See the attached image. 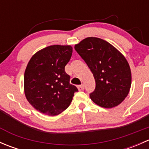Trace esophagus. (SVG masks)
<instances>
[{"instance_id":"34e87169","label":"esophagus","mask_w":149,"mask_h":149,"mask_svg":"<svg viewBox=\"0 0 149 149\" xmlns=\"http://www.w3.org/2000/svg\"><path fill=\"white\" fill-rule=\"evenodd\" d=\"M78 88H79V91H82V90L84 89V84H81V85L78 86Z\"/></svg>"}]
</instances>
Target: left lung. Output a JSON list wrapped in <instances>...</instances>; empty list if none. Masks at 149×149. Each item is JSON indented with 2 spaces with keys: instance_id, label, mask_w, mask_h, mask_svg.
<instances>
[{
  "instance_id": "obj_1",
  "label": "left lung",
  "mask_w": 149,
  "mask_h": 149,
  "mask_svg": "<svg viewBox=\"0 0 149 149\" xmlns=\"http://www.w3.org/2000/svg\"><path fill=\"white\" fill-rule=\"evenodd\" d=\"M96 82L90 98L100 107L112 108L120 104L128 94L131 71L127 60L111 44L97 37H87L75 45Z\"/></svg>"
}]
</instances>
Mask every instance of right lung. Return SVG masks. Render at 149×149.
<instances>
[{
    "mask_svg": "<svg viewBox=\"0 0 149 149\" xmlns=\"http://www.w3.org/2000/svg\"><path fill=\"white\" fill-rule=\"evenodd\" d=\"M70 45H51L36 52L24 73V93L39 112L55 116L68 107L78 88L70 84L65 66L71 58Z\"/></svg>",
    "mask_w": 149,
    "mask_h": 149,
    "instance_id": "add662e5",
    "label": "right lung"
}]
</instances>
